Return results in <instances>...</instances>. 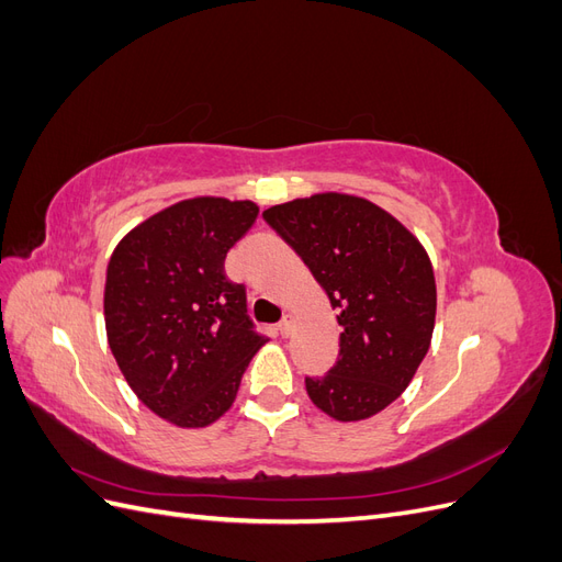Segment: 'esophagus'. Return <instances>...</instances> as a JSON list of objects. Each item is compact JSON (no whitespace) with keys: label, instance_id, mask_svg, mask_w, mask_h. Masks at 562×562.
<instances>
[{"label":"esophagus","instance_id":"esophagus-1","mask_svg":"<svg viewBox=\"0 0 562 562\" xmlns=\"http://www.w3.org/2000/svg\"><path fill=\"white\" fill-rule=\"evenodd\" d=\"M291 330H293V318L285 314V316L281 318V323H279V333H281L283 337H288V335H291Z\"/></svg>","mask_w":562,"mask_h":562}]
</instances>
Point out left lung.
<instances>
[{"label":"left lung","mask_w":562,"mask_h":562,"mask_svg":"<svg viewBox=\"0 0 562 562\" xmlns=\"http://www.w3.org/2000/svg\"><path fill=\"white\" fill-rule=\"evenodd\" d=\"M262 217L339 310L337 363L323 378H304L312 403L339 422L378 415L411 384L431 345L436 281L427 250L361 196L314 194Z\"/></svg>","instance_id":"1"}]
</instances>
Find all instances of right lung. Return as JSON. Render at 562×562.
Segmentation results:
<instances>
[{
  "mask_svg": "<svg viewBox=\"0 0 562 562\" xmlns=\"http://www.w3.org/2000/svg\"><path fill=\"white\" fill-rule=\"evenodd\" d=\"M258 217L252 201L173 203L114 248L105 281L108 342L151 413L199 429L223 417L267 337L244 283L225 274L229 248Z\"/></svg>",
  "mask_w": 562,
  "mask_h": 562,
  "instance_id": "1",
  "label": "right lung"
}]
</instances>
